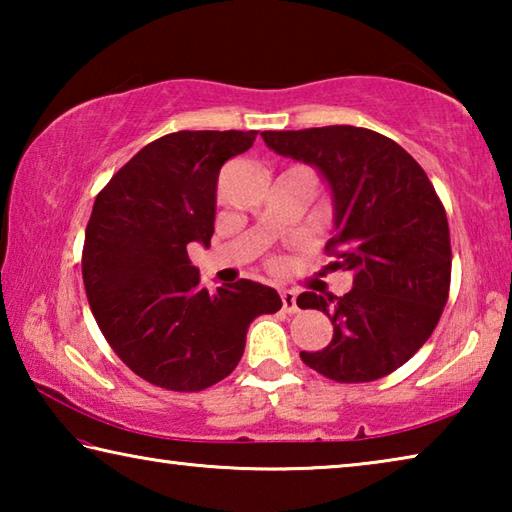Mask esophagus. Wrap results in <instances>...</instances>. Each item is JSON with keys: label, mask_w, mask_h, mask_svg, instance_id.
I'll use <instances>...</instances> for the list:
<instances>
[{"label": "esophagus", "mask_w": 512, "mask_h": 512, "mask_svg": "<svg viewBox=\"0 0 512 512\" xmlns=\"http://www.w3.org/2000/svg\"><path fill=\"white\" fill-rule=\"evenodd\" d=\"M280 298H282V309H284V311H289V314H296V311H298L296 291H291V289H282V291H280Z\"/></svg>", "instance_id": "obj_1"}]
</instances>
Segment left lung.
Here are the masks:
<instances>
[{"label": "left lung", "mask_w": 512, "mask_h": 512, "mask_svg": "<svg viewBox=\"0 0 512 512\" xmlns=\"http://www.w3.org/2000/svg\"><path fill=\"white\" fill-rule=\"evenodd\" d=\"M275 153L323 173L336 203L325 271H352L345 296H298L325 311L332 341L300 352L339 384L375 381L404 366L436 329L449 298L452 244L445 205L424 169L391 137L357 126L266 131Z\"/></svg>", "instance_id": "obj_1"}]
</instances>
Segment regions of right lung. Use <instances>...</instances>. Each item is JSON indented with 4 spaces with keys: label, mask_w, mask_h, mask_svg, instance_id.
Returning a JSON list of instances; mask_svg holds the SVG:
<instances>
[{
    "label": "right lung",
    "mask_w": 512,
    "mask_h": 512,
    "mask_svg": "<svg viewBox=\"0 0 512 512\" xmlns=\"http://www.w3.org/2000/svg\"><path fill=\"white\" fill-rule=\"evenodd\" d=\"M257 131H178L146 144L97 194L83 244L94 320L137 377L176 393L237 368L248 325L282 307L277 291L239 280L201 284L187 246H210L216 180Z\"/></svg>",
    "instance_id": "obj_1"
}]
</instances>
